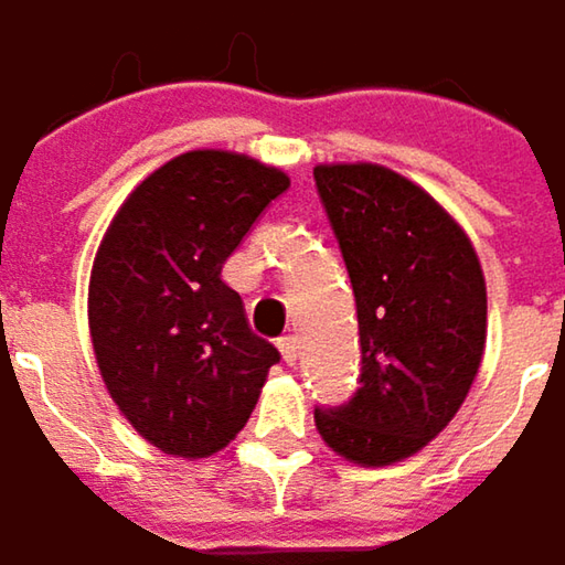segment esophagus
<instances>
[{
	"mask_svg": "<svg viewBox=\"0 0 565 565\" xmlns=\"http://www.w3.org/2000/svg\"><path fill=\"white\" fill-rule=\"evenodd\" d=\"M278 349H281L287 365H294V362L300 359V339H297V335H281V339H278Z\"/></svg>",
	"mask_w": 565,
	"mask_h": 565,
	"instance_id": "34e87169",
	"label": "esophagus"
}]
</instances>
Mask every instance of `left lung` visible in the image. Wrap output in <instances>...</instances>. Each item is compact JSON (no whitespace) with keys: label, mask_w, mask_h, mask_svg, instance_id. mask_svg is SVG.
<instances>
[{"label":"left lung","mask_w":565,"mask_h":565,"mask_svg":"<svg viewBox=\"0 0 565 565\" xmlns=\"http://www.w3.org/2000/svg\"><path fill=\"white\" fill-rule=\"evenodd\" d=\"M359 310L362 387L313 411L335 456L382 469L411 459L459 414L479 375L488 294L472 238L404 174L355 161L313 168Z\"/></svg>","instance_id":"left-lung-1"}]
</instances>
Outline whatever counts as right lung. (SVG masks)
<instances>
[{"label":"right lung","mask_w":565,"mask_h":565,"mask_svg":"<svg viewBox=\"0 0 565 565\" xmlns=\"http://www.w3.org/2000/svg\"><path fill=\"white\" fill-rule=\"evenodd\" d=\"M287 186L258 158L196 148L141 180L96 248L86 317L103 385L174 459L230 446L281 359L248 330L223 265Z\"/></svg>","instance_id":"add662e5"}]
</instances>
